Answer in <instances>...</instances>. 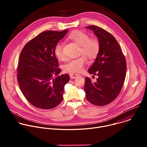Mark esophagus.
<instances>
[{"instance_id":"1","label":"esophagus","mask_w":147,"mask_h":147,"mask_svg":"<svg viewBox=\"0 0 147 147\" xmlns=\"http://www.w3.org/2000/svg\"><path fill=\"white\" fill-rule=\"evenodd\" d=\"M70 76L71 79H75L78 77H80V74L77 73H71L70 74Z\"/></svg>"}]
</instances>
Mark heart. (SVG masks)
Listing matches in <instances>:
<instances>
[{"instance_id":"obj_1","label":"heart","mask_w":147,"mask_h":147,"mask_svg":"<svg viewBox=\"0 0 147 147\" xmlns=\"http://www.w3.org/2000/svg\"><path fill=\"white\" fill-rule=\"evenodd\" d=\"M69 38L75 43L80 45V55H84L91 59L95 58L98 55L100 45L97 39L90 38L87 34L80 31L73 32L69 35ZM54 53L59 60L64 61L66 59L63 51V47L60 43L56 45ZM87 64L88 60L87 57L82 55L78 58L69 60L64 65L63 70L66 73H80L83 70Z\"/></svg>"}]
</instances>
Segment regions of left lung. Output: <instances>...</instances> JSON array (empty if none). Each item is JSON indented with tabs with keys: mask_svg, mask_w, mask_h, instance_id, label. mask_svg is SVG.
I'll list each match as a JSON object with an SVG mask.
<instances>
[{
	"mask_svg": "<svg viewBox=\"0 0 147 147\" xmlns=\"http://www.w3.org/2000/svg\"><path fill=\"white\" fill-rule=\"evenodd\" d=\"M94 31L100 45L97 57L88 72L97 75L96 82L87 77L84 91L88 102L105 106L113 101L120 94L124 82L127 65L122 50L115 37L95 26L86 27Z\"/></svg>",
	"mask_w": 147,
	"mask_h": 147,
	"instance_id": "left-lung-1",
	"label": "left lung"
}]
</instances>
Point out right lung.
I'll return each instance as SVG.
<instances>
[{"label":"right lung","mask_w":147,"mask_h":147,"mask_svg":"<svg viewBox=\"0 0 147 147\" xmlns=\"http://www.w3.org/2000/svg\"><path fill=\"white\" fill-rule=\"evenodd\" d=\"M46 31L30 40L20 55L17 80L26 99L36 108L50 109L62 101L65 86L70 80L69 74H59L61 69L54 49L67 33Z\"/></svg>","instance_id":"add662e5"}]
</instances>
